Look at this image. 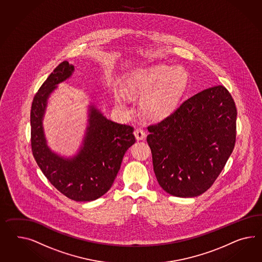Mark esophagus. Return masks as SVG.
Masks as SVG:
<instances>
[{
  "label": "esophagus",
  "mask_w": 262,
  "mask_h": 262,
  "mask_svg": "<svg viewBox=\"0 0 262 262\" xmlns=\"http://www.w3.org/2000/svg\"><path fill=\"white\" fill-rule=\"evenodd\" d=\"M135 138L139 141V140H143L146 137V134H145L144 129L138 127V128H136L135 130Z\"/></svg>",
  "instance_id": "1"
}]
</instances>
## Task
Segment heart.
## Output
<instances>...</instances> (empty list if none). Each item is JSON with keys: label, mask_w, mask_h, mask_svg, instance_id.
Listing matches in <instances>:
<instances>
[{"label": "heart", "mask_w": 262, "mask_h": 262, "mask_svg": "<svg viewBox=\"0 0 262 262\" xmlns=\"http://www.w3.org/2000/svg\"><path fill=\"white\" fill-rule=\"evenodd\" d=\"M188 81V74L180 66L155 64L132 74L127 84V92L141 97L143 113L154 119H161L177 107ZM123 94L116 96V102L123 105Z\"/></svg>", "instance_id": "b5f03b06"}]
</instances>
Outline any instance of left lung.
<instances>
[{
  "mask_svg": "<svg viewBox=\"0 0 262 262\" xmlns=\"http://www.w3.org/2000/svg\"><path fill=\"white\" fill-rule=\"evenodd\" d=\"M236 114L230 92L215 85L148 127L154 170L164 191L194 198L213 184L234 148Z\"/></svg>",
  "mask_w": 262,
  "mask_h": 262,
  "instance_id": "left-lung-1",
  "label": "left lung"
}]
</instances>
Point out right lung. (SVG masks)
Returning a JSON list of instances; mask_svg holds the SVG:
<instances>
[{
	"mask_svg": "<svg viewBox=\"0 0 262 262\" xmlns=\"http://www.w3.org/2000/svg\"><path fill=\"white\" fill-rule=\"evenodd\" d=\"M73 71V64L62 62L36 93L30 112L31 148L36 162L50 183L67 198L85 202L101 198L111 189L123 156L135 144V137L134 127L107 119L91 104L85 136L77 154L64 157L50 149L42 125L48 100Z\"/></svg>",
	"mask_w": 262,
	"mask_h": 262,
	"instance_id": "1",
	"label": "right lung"
}]
</instances>
